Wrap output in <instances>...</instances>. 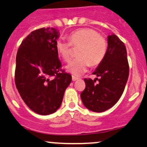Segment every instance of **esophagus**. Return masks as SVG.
Instances as JSON below:
<instances>
[{"instance_id": "34e87169", "label": "esophagus", "mask_w": 147, "mask_h": 147, "mask_svg": "<svg viewBox=\"0 0 147 147\" xmlns=\"http://www.w3.org/2000/svg\"><path fill=\"white\" fill-rule=\"evenodd\" d=\"M72 81H73V82H75V81L78 80L79 78H78V77H75V76H72Z\"/></svg>"}]
</instances>
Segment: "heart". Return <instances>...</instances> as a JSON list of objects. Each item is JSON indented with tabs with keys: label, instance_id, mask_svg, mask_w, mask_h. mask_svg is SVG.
<instances>
[{
	"label": "heart",
	"instance_id": "obj_1",
	"mask_svg": "<svg viewBox=\"0 0 147 147\" xmlns=\"http://www.w3.org/2000/svg\"><path fill=\"white\" fill-rule=\"evenodd\" d=\"M69 41L58 38L56 50L59 56L65 61L71 59V45L79 48L77 57L66 66V70L75 76H80L87 71L89 65L95 66L102 61L107 52L108 43L106 38L97 31L90 28L79 29L68 36Z\"/></svg>",
	"mask_w": 147,
	"mask_h": 147
}]
</instances>
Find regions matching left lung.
Here are the masks:
<instances>
[{
  "label": "left lung",
  "mask_w": 147,
  "mask_h": 147,
  "mask_svg": "<svg viewBox=\"0 0 147 147\" xmlns=\"http://www.w3.org/2000/svg\"><path fill=\"white\" fill-rule=\"evenodd\" d=\"M92 74L100 78L84 79L86 88L81 93V98L88 109L104 112L120 98L129 74L126 47L116 35L108 36L106 56ZM96 80L98 81L97 84Z\"/></svg>",
  "instance_id": "obj_1"
}]
</instances>
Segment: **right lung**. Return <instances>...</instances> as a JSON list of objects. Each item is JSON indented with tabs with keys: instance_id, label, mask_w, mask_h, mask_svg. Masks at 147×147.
I'll use <instances>...</instances> for the list:
<instances>
[{
	"instance_id": "1",
	"label": "right lung",
	"mask_w": 147,
	"mask_h": 147,
	"mask_svg": "<svg viewBox=\"0 0 147 147\" xmlns=\"http://www.w3.org/2000/svg\"><path fill=\"white\" fill-rule=\"evenodd\" d=\"M59 36L53 28L34 30L22 41L16 55V88L26 105L43 115L56 112L72 81L58 58Z\"/></svg>"
}]
</instances>
